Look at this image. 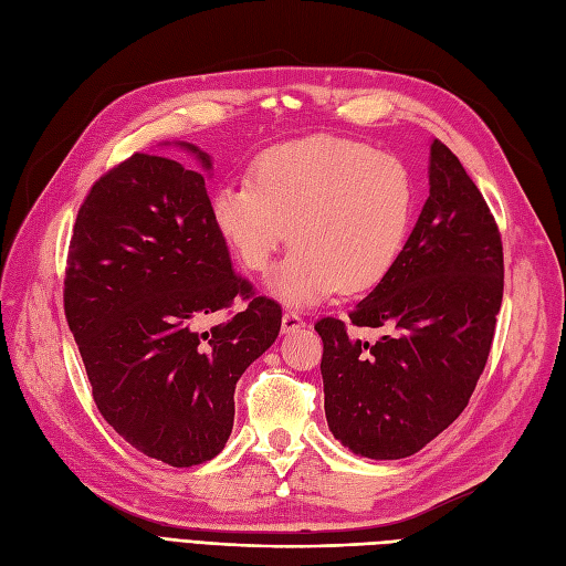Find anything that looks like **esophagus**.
Masks as SVG:
<instances>
[{
	"instance_id": "esophagus-1",
	"label": "esophagus",
	"mask_w": 566,
	"mask_h": 566,
	"mask_svg": "<svg viewBox=\"0 0 566 566\" xmlns=\"http://www.w3.org/2000/svg\"><path fill=\"white\" fill-rule=\"evenodd\" d=\"M281 326H283V333H295L297 328H302V326H304V318H302L297 312L287 310V312L283 314Z\"/></svg>"
}]
</instances>
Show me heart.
<instances>
[{"label":"heart","mask_w":566,"mask_h":566,"mask_svg":"<svg viewBox=\"0 0 566 566\" xmlns=\"http://www.w3.org/2000/svg\"><path fill=\"white\" fill-rule=\"evenodd\" d=\"M407 166L364 143L314 135L266 149L248 182H226L211 200V221L238 264L266 273L287 242L273 293L314 304L343 287L364 293L384 281L415 219Z\"/></svg>","instance_id":"b5f03b06"}]
</instances>
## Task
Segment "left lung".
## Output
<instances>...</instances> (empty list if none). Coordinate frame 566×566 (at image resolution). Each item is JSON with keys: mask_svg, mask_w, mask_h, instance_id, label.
Returning a JSON list of instances; mask_svg holds the SVG:
<instances>
[{"mask_svg": "<svg viewBox=\"0 0 566 566\" xmlns=\"http://www.w3.org/2000/svg\"><path fill=\"white\" fill-rule=\"evenodd\" d=\"M431 195L388 276L349 324L390 328L369 345L324 316L321 376L328 429L369 460H402L462 415L491 355L505 290L502 238L464 166L431 145Z\"/></svg>", "mask_w": 566, "mask_h": 566, "instance_id": "8db88e82", "label": "left lung"}]
</instances>
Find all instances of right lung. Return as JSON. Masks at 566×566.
I'll use <instances>...</instances> for the list:
<instances>
[{
    "instance_id": "add662e5",
    "label": "right lung",
    "mask_w": 566,
    "mask_h": 566,
    "mask_svg": "<svg viewBox=\"0 0 566 566\" xmlns=\"http://www.w3.org/2000/svg\"><path fill=\"white\" fill-rule=\"evenodd\" d=\"M238 296L249 307L231 313ZM217 311L227 318L205 329ZM64 312L104 421L171 467L223 450L238 378L276 340L283 316L233 271L202 174L143 151L99 176L78 209Z\"/></svg>"
}]
</instances>
